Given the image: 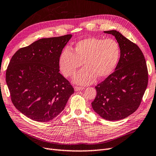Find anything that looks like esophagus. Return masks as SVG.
Wrapping results in <instances>:
<instances>
[{
  "label": "esophagus",
  "instance_id": "obj_1",
  "mask_svg": "<svg viewBox=\"0 0 156 156\" xmlns=\"http://www.w3.org/2000/svg\"><path fill=\"white\" fill-rule=\"evenodd\" d=\"M84 89L83 87H79V86H75L74 87V90L76 91H81L83 90Z\"/></svg>",
  "mask_w": 156,
  "mask_h": 156
}]
</instances>
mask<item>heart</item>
<instances>
[{
  "instance_id": "heart-1",
  "label": "heart",
  "mask_w": 156,
  "mask_h": 156,
  "mask_svg": "<svg viewBox=\"0 0 156 156\" xmlns=\"http://www.w3.org/2000/svg\"><path fill=\"white\" fill-rule=\"evenodd\" d=\"M120 55L118 43L113 39L88 37L75 44L70 51L65 48L59 57L60 70L66 77H70L83 65L84 67L74 75L73 82L87 85L97 77L103 79L112 73Z\"/></svg>"
}]
</instances>
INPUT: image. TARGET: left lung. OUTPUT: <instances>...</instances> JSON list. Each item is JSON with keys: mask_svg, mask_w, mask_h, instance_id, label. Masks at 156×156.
Here are the masks:
<instances>
[{"mask_svg": "<svg viewBox=\"0 0 156 156\" xmlns=\"http://www.w3.org/2000/svg\"><path fill=\"white\" fill-rule=\"evenodd\" d=\"M117 40L120 57L115 71L95 87L97 96L92 108L109 121L128 117L139 108L148 86V74L139 47L118 31H104Z\"/></svg>", "mask_w": 156, "mask_h": 156, "instance_id": "1", "label": "left lung"}]
</instances>
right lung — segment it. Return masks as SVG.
<instances>
[{
    "instance_id": "right-lung-1",
    "label": "right lung",
    "mask_w": 156,
    "mask_h": 156,
    "mask_svg": "<svg viewBox=\"0 0 156 156\" xmlns=\"http://www.w3.org/2000/svg\"><path fill=\"white\" fill-rule=\"evenodd\" d=\"M72 37L39 39L12 56L6 81L15 107L27 117L46 122L65 108L74 88L59 73V57Z\"/></svg>"
}]
</instances>
